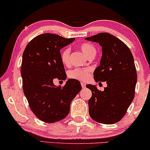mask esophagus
<instances>
[{
    "instance_id": "1",
    "label": "esophagus",
    "mask_w": 150,
    "mask_h": 150,
    "mask_svg": "<svg viewBox=\"0 0 150 150\" xmlns=\"http://www.w3.org/2000/svg\"><path fill=\"white\" fill-rule=\"evenodd\" d=\"M81 86H82V87H83V88H85L86 87V84L85 83H83V82H82Z\"/></svg>"
}]
</instances>
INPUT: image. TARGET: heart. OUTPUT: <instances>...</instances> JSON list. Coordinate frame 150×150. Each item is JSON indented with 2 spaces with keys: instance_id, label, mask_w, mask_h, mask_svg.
<instances>
[{
  "instance_id": "b5f03b06",
  "label": "heart",
  "mask_w": 150,
  "mask_h": 150,
  "mask_svg": "<svg viewBox=\"0 0 150 150\" xmlns=\"http://www.w3.org/2000/svg\"><path fill=\"white\" fill-rule=\"evenodd\" d=\"M81 50L88 59L92 56H95L96 54V49L93 44L90 43H83L80 46ZM70 58V48L66 47L61 52V60L63 65H68ZM91 69L89 68L85 69H74L69 71L67 76L69 78L72 79L79 80V81H85L89 78Z\"/></svg>"
}]
</instances>
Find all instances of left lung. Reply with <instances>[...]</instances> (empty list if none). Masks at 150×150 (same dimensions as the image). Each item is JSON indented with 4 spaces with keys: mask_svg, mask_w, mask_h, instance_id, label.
Instances as JSON below:
<instances>
[{
    "mask_svg": "<svg viewBox=\"0 0 150 150\" xmlns=\"http://www.w3.org/2000/svg\"><path fill=\"white\" fill-rule=\"evenodd\" d=\"M102 47L100 65L93 72L96 82H106L103 91L87 85L91 91L89 100V115L100 124H112L123 118L134 97L137 74L134 58L128 46L116 37L101 33L86 38Z\"/></svg>",
    "mask_w": 150,
    "mask_h": 150,
    "instance_id": "obj_1",
    "label": "left lung"
}]
</instances>
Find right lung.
I'll use <instances>...</instances> for the list:
<instances>
[{
	"label": "right lung",
	"mask_w": 150,
	"mask_h": 150,
	"mask_svg": "<svg viewBox=\"0 0 150 150\" xmlns=\"http://www.w3.org/2000/svg\"><path fill=\"white\" fill-rule=\"evenodd\" d=\"M74 40L44 33L33 39L24 49L21 67L24 93L33 112L44 122L64 119L82 89L75 79L67 80L63 87L53 83L54 79H66L60 50Z\"/></svg>",
	"instance_id": "add662e5"
}]
</instances>
